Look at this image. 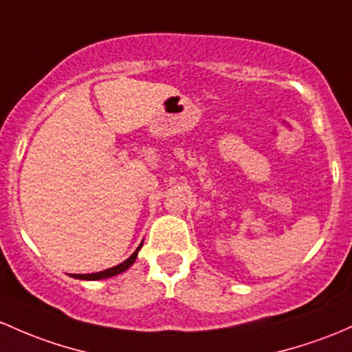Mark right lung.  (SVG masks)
<instances>
[{"label": "right lung", "instance_id": "obj_1", "mask_svg": "<svg viewBox=\"0 0 352 352\" xmlns=\"http://www.w3.org/2000/svg\"><path fill=\"white\" fill-rule=\"evenodd\" d=\"M141 247H142V243L139 245L138 250L132 253V255L126 260V262L119 263V265L107 268V270H104V272H97V274H74L72 277L82 278V280H100V278H109V277H114V275L122 274V272L127 270V268H129L132 263H134V260L138 258V252H139V248H141Z\"/></svg>", "mask_w": 352, "mask_h": 352}]
</instances>
